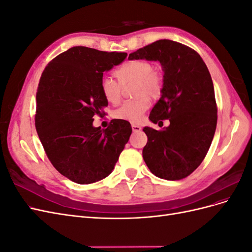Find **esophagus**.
<instances>
[{
  "instance_id": "1",
  "label": "esophagus",
  "mask_w": 252,
  "mask_h": 252,
  "mask_svg": "<svg viewBox=\"0 0 252 252\" xmlns=\"http://www.w3.org/2000/svg\"><path fill=\"white\" fill-rule=\"evenodd\" d=\"M131 127H132L133 132H138V131H141V130H142V127H141L140 125H138V124H132Z\"/></svg>"
}]
</instances>
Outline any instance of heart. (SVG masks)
Wrapping results in <instances>:
<instances>
[{"label": "heart", "mask_w": 252, "mask_h": 252, "mask_svg": "<svg viewBox=\"0 0 252 252\" xmlns=\"http://www.w3.org/2000/svg\"><path fill=\"white\" fill-rule=\"evenodd\" d=\"M117 81L109 77L101 80L100 89L104 98L112 105L120 103L122 97V86L129 82H135L133 88V100L127 101L113 112L118 120L139 123L143 114L150 107L149 97L158 98L163 90V78L154 70V66L145 60H130L122 64L114 70Z\"/></svg>", "instance_id": "obj_1"}]
</instances>
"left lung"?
Listing matches in <instances>:
<instances>
[{
  "mask_svg": "<svg viewBox=\"0 0 252 252\" xmlns=\"http://www.w3.org/2000/svg\"><path fill=\"white\" fill-rule=\"evenodd\" d=\"M128 60L158 61L163 90L149 120L170 125L162 130L144 127L148 141L143 158L158 178L182 180L191 174L207 155L216 132L218 108L207 66L199 53L181 43L158 40L130 53Z\"/></svg>",
  "mask_w": 252,
  "mask_h": 252,
  "instance_id": "obj_1",
  "label": "left lung"
}]
</instances>
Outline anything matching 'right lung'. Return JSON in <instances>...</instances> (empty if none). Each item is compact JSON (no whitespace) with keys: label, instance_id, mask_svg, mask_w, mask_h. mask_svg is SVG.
<instances>
[{"label":"right lung","instance_id":"add662e5","mask_svg":"<svg viewBox=\"0 0 252 252\" xmlns=\"http://www.w3.org/2000/svg\"><path fill=\"white\" fill-rule=\"evenodd\" d=\"M126 52L75 46L53 59L41 75L36 93L35 129L53 167L78 184L107 177L131 134L130 123L112 120L94 126L108 102L101 94L103 72L121 64Z\"/></svg>","mask_w":252,"mask_h":252}]
</instances>
